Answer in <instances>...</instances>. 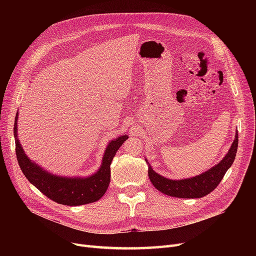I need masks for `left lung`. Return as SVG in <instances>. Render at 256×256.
Instances as JSON below:
<instances>
[{
    "label": "left lung",
    "instance_id": "8db88e82",
    "mask_svg": "<svg viewBox=\"0 0 256 256\" xmlns=\"http://www.w3.org/2000/svg\"><path fill=\"white\" fill-rule=\"evenodd\" d=\"M238 137L236 134V139L234 140L230 150L226 154L224 158L219 164L212 167L210 170L202 174L191 178H184L180 180H169L160 176L154 169L148 166V176L152 184L156 189L168 196L178 198H200L210 194L214 191L222 178H224L226 171L230 168L236 158L238 150ZM147 162V160H146Z\"/></svg>",
    "mask_w": 256,
    "mask_h": 256
}]
</instances>
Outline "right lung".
Masks as SVG:
<instances>
[{
    "instance_id": "1",
    "label": "right lung",
    "mask_w": 256,
    "mask_h": 256,
    "mask_svg": "<svg viewBox=\"0 0 256 256\" xmlns=\"http://www.w3.org/2000/svg\"><path fill=\"white\" fill-rule=\"evenodd\" d=\"M18 113L16 114L13 128L16 158L24 176L32 184L52 201L64 206H76L96 202L104 196L111 180L110 165L112 160L128 136H120L109 143L104 150L100 168L92 176L84 178L57 176L44 170L26 156L18 139Z\"/></svg>"
}]
</instances>
